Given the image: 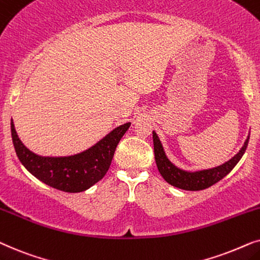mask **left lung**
Returning <instances> with one entry per match:
<instances>
[{
	"mask_svg": "<svg viewBox=\"0 0 260 260\" xmlns=\"http://www.w3.org/2000/svg\"><path fill=\"white\" fill-rule=\"evenodd\" d=\"M248 140H250V134H248L246 141L241 150L234 155L230 160L223 162L222 165L216 166V168L208 169V170H201L190 172L182 170L177 166L172 164L166 157L164 148L159 140L157 133L153 131V147H154V159L157 162V168L162 178L165 179L169 184L176 186V188L183 190H190V191H197V190H203L209 188L221 181L224 176H227L233 170V168L238 164L241 157H243L245 151H246Z\"/></svg>",
	"mask_w": 260,
	"mask_h": 260,
	"instance_id": "obj_1",
	"label": "left lung"
}]
</instances>
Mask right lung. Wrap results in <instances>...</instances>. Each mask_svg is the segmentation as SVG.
<instances>
[{"label":"right lung","mask_w":260,"mask_h":260,"mask_svg":"<svg viewBox=\"0 0 260 260\" xmlns=\"http://www.w3.org/2000/svg\"><path fill=\"white\" fill-rule=\"evenodd\" d=\"M131 122L112 132L81 153L68 157H43L29 151L19 139L12 120V139L21 164L45 184L65 192H81L105 177L117 144L129 128Z\"/></svg>","instance_id":"add662e5"}]
</instances>
